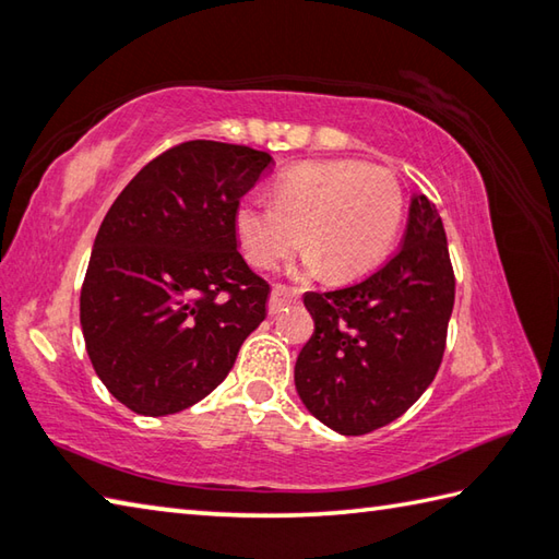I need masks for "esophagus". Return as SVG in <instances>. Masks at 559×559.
Returning <instances> with one entry per match:
<instances>
[{"instance_id": "1", "label": "esophagus", "mask_w": 559, "mask_h": 559, "mask_svg": "<svg viewBox=\"0 0 559 559\" xmlns=\"http://www.w3.org/2000/svg\"><path fill=\"white\" fill-rule=\"evenodd\" d=\"M293 302H298V293L296 290H286V288H273L271 300H269V312L278 314L281 310H286Z\"/></svg>"}]
</instances>
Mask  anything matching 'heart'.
<instances>
[{
  "label": "heart",
  "instance_id": "obj_1",
  "mask_svg": "<svg viewBox=\"0 0 559 559\" xmlns=\"http://www.w3.org/2000/svg\"><path fill=\"white\" fill-rule=\"evenodd\" d=\"M403 219V192L391 170L359 160H310L276 180L273 202H239L235 229L253 266L269 269L300 245L302 269L357 278L389 257Z\"/></svg>",
  "mask_w": 559,
  "mask_h": 559
}]
</instances>
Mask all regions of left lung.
<instances>
[{
    "label": "left lung",
    "instance_id": "left-lung-1",
    "mask_svg": "<svg viewBox=\"0 0 559 559\" xmlns=\"http://www.w3.org/2000/svg\"><path fill=\"white\" fill-rule=\"evenodd\" d=\"M314 332L296 361L306 408L340 435H367L411 408L440 369L454 273L438 207L411 200L403 247L354 286L302 296Z\"/></svg>",
    "mask_w": 559,
    "mask_h": 559
}]
</instances>
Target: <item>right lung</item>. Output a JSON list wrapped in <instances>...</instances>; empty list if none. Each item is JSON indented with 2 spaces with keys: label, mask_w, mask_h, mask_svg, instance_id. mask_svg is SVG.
<instances>
[{
  "label": "right lung",
  "mask_w": 559,
  "mask_h": 559,
  "mask_svg": "<svg viewBox=\"0 0 559 559\" xmlns=\"http://www.w3.org/2000/svg\"><path fill=\"white\" fill-rule=\"evenodd\" d=\"M266 151L186 141L131 178L99 225L80 328L99 381L139 415L180 413L235 367L269 283L237 249L239 200Z\"/></svg>",
  "instance_id": "add662e5"
}]
</instances>
